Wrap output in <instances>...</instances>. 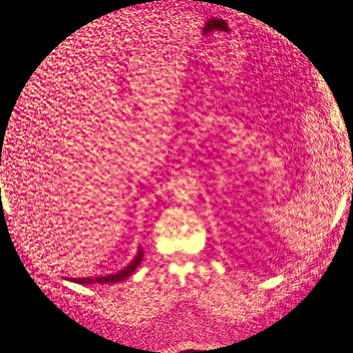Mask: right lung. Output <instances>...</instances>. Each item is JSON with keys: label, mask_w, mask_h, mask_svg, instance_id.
<instances>
[{"label": "right lung", "mask_w": 353, "mask_h": 353, "mask_svg": "<svg viewBox=\"0 0 353 353\" xmlns=\"http://www.w3.org/2000/svg\"><path fill=\"white\" fill-rule=\"evenodd\" d=\"M142 258H144V250H142V247H139L138 254L134 256V259L130 262L129 265L125 268H123L121 272H118L115 274H108V276H100V277H80V279H76V277H71L72 282L76 283H81V285H89V283H117V282H121L124 281L125 277H129L137 267L141 264Z\"/></svg>", "instance_id": "right-lung-1"}]
</instances>
